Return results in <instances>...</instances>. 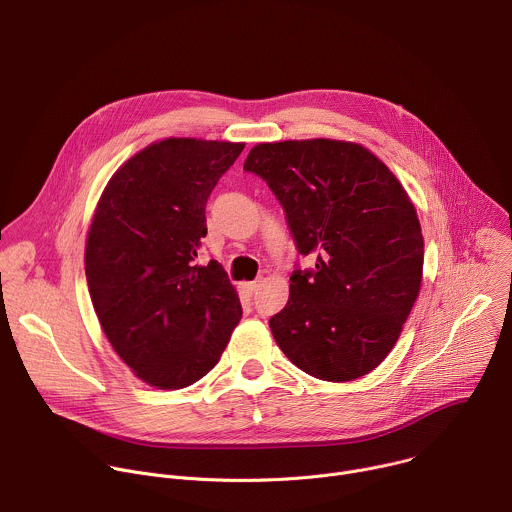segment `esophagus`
Returning a JSON list of instances; mask_svg holds the SVG:
<instances>
[{
	"label": "esophagus",
	"instance_id": "obj_1",
	"mask_svg": "<svg viewBox=\"0 0 512 512\" xmlns=\"http://www.w3.org/2000/svg\"><path fill=\"white\" fill-rule=\"evenodd\" d=\"M257 287H259V281H245L243 283V289L247 291V294H255Z\"/></svg>",
	"mask_w": 512,
	"mask_h": 512
}]
</instances>
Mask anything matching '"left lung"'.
Masks as SVG:
<instances>
[{
	"label": "left lung",
	"mask_w": 512,
	"mask_h": 512,
	"mask_svg": "<svg viewBox=\"0 0 512 512\" xmlns=\"http://www.w3.org/2000/svg\"><path fill=\"white\" fill-rule=\"evenodd\" d=\"M247 172L285 210L314 271H294L289 300L269 320L304 373L348 383L375 371L397 344L419 296L423 235L397 176L367 148L340 139L257 143Z\"/></svg>",
	"instance_id": "1"
}]
</instances>
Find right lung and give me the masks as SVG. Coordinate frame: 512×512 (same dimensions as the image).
Listing matches in <instances>:
<instances>
[{"mask_svg": "<svg viewBox=\"0 0 512 512\" xmlns=\"http://www.w3.org/2000/svg\"><path fill=\"white\" fill-rule=\"evenodd\" d=\"M245 143L166 137L107 182L87 235L91 302L137 379L184 389L221 360L241 302L223 265H198L206 200Z\"/></svg>", "mask_w": 512, "mask_h": 512, "instance_id": "1", "label": "right lung"}]
</instances>
